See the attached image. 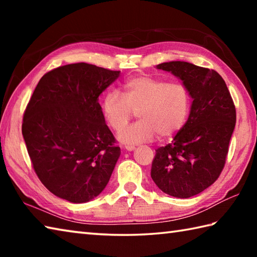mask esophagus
I'll list each match as a JSON object with an SVG mask.
<instances>
[{"label":"esophagus","instance_id":"34e87169","mask_svg":"<svg viewBox=\"0 0 257 257\" xmlns=\"http://www.w3.org/2000/svg\"><path fill=\"white\" fill-rule=\"evenodd\" d=\"M124 149L127 150V151H133V150H135V149H136V147H135V146H130V145H128V146H125V147H124Z\"/></svg>","mask_w":257,"mask_h":257}]
</instances>
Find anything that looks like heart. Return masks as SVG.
<instances>
[{
  "label": "heart",
  "mask_w": 257,
  "mask_h": 257,
  "mask_svg": "<svg viewBox=\"0 0 257 257\" xmlns=\"http://www.w3.org/2000/svg\"><path fill=\"white\" fill-rule=\"evenodd\" d=\"M191 103V92L184 85L140 75L124 81L123 95L116 89L107 91L100 109L114 132H119L134 111H139L140 121L118 135L121 143L133 146L150 141L157 135L166 139L178 134L189 118Z\"/></svg>",
  "instance_id": "heart-1"
}]
</instances>
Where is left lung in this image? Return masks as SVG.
Listing matches in <instances>:
<instances>
[{"mask_svg": "<svg viewBox=\"0 0 257 257\" xmlns=\"http://www.w3.org/2000/svg\"><path fill=\"white\" fill-rule=\"evenodd\" d=\"M182 80L192 105L171 144L156 150L151 178L162 192L187 199L214 183L224 168L236 111L224 79L215 70L187 62L157 65Z\"/></svg>", "mask_w": 257, "mask_h": 257, "instance_id": "8db88e82", "label": "left lung"}]
</instances>
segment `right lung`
I'll use <instances>...</instances> for the list:
<instances>
[{
	"instance_id": "1",
	"label": "right lung",
	"mask_w": 257,
	"mask_h": 257,
	"mask_svg": "<svg viewBox=\"0 0 257 257\" xmlns=\"http://www.w3.org/2000/svg\"><path fill=\"white\" fill-rule=\"evenodd\" d=\"M120 72L87 63L57 67L38 81L22 134L38 179L53 194L85 203L106 188L120 148L98 97Z\"/></svg>"
}]
</instances>
